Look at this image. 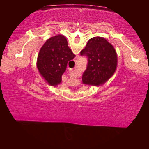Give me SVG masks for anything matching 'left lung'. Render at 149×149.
I'll use <instances>...</instances> for the list:
<instances>
[{
	"label": "left lung",
	"instance_id": "8db88e82",
	"mask_svg": "<svg viewBox=\"0 0 149 149\" xmlns=\"http://www.w3.org/2000/svg\"><path fill=\"white\" fill-rule=\"evenodd\" d=\"M87 56V68L82 75L84 84L99 86L109 79L117 67V54L114 47L101 37L90 39L80 52Z\"/></svg>",
	"mask_w": 149,
	"mask_h": 149
}]
</instances>
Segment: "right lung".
Here are the masks:
<instances>
[{
  "mask_svg": "<svg viewBox=\"0 0 149 149\" xmlns=\"http://www.w3.org/2000/svg\"><path fill=\"white\" fill-rule=\"evenodd\" d=\"M75 56L68 46L66 38L58 35L48 39L40 49L37 68L48 84L56 86L62 81V75L66 70L68 62Z\"/></svg>",
  "mask_w": 149,
  "mask_h": 149,
  "instance_id": "right-lung-1",
  "label": "right lung"
}]
</instances>
